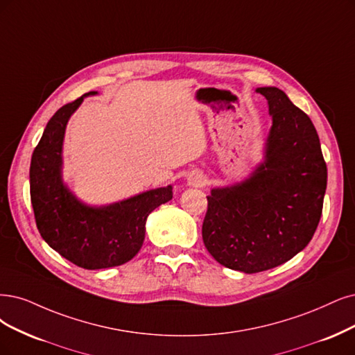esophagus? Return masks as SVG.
I'll return each mask as SVG.
<instances>
[{"label": "esophagus", "instance_id": "obj_1", "mask_svg": "<svg viewBox=\"0 0 355 355\" xmlns=\"http://www.w3.org/2000/svg\"><path fill=\"white\" fill-rule=\"evenodd\" d=\"M189 184L194 187H202L206 184V178L200 173H193L189 175Z\"/></svg>", "mask_w": 355, "mask_h": 355}]
</instances>
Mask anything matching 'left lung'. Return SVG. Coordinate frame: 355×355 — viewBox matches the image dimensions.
Segmentation results:
<instances>
[{
  "mask_svg": "<svg viewBox=\"0 0 355 355\" xmlns=\"http://www.w3.org/2000/svg\"><path fill=\"white\" fill-rule=\"evenodd\" d=\"M272 127L265 161L247 180L212 189L202 237L222 266L244 273L277 268L310 243L327 182L318 131L278 87H259Z\"/></svg>",
  "mask_w": 355,
  "mask_h": 355,
  "instance_id": "8db88e82",
  "label": "left lung"
}]
</instances>
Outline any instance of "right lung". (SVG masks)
<instances>
[{
  "label": "right lung",
  "mask_w": 355,
  "mask_h": 355,
  "mask_svg": "<svg viewBox=\"0 0 355 355\" xmlns=\"http://www.w3.org/2000/svg\"><path fill=\"white\" fill-rule=\"evenodd\" d=\"M89 92L64 105L48 121L31 162V200L36 227L51 248L78 268L95 270L124 265L141 248L146 219L173 199V187L140 193L108 206H87L61 178L62 140L69 118Z\"/></svg>",
  "instance_id": "right-lung-1"
}]
</instances>
